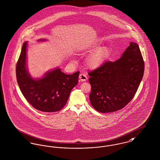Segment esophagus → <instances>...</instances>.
<instances>
[{
	"mask_svg": "<svg viewBox=\"0 0 160 160\" xmlns=\"http://www.w3.org/2000/svg\"><path fill=\"white\" fill-rule=\"evenodd\" d=\"M79 79L82 82H85L88 79V78H87V76L85 74H84V73H81L80 75H79Z\"/></svg>",
	"mask_w": 160,
	"mask_h": 160,
	"instance_id": "esophagus-1",
	"label": "esophagus"
}]
</instances>
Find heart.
I'll return each mask as SVG.
<instances>
[{"instance_id":"obj_1","label":"heart","mask_w":160,"mask_h":160,"mask_svg":"<svg viewBox=\"0 0 160 160\" xmlns=\"http://www.w3.org/2000/svg\"><path fill=\"white\" fill-rule=\"evenodd\" d=\"M90 50L94 51L88 57L86 64L91 69H97L102 66L110 55V49L106 47H102L100 44L96 43L90 47ZM85 51V49H81L80 52Z\"/></svg>"}]
</instances>
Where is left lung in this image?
<instances>
[{
	"instance_id": "obj_1",
	"label": "left lung",
	"mask_w": 160,
	"mask_h": 160,
	"mask_svg": "<svg viewBox=\"0 0 160 160\" xmlns=\"http://www.w3.org/2000/svg\"><path fill=\"white\" fill-rule=\"evenodd\" d=\"M144 63L138 44L131 42L122 56L106 62L89 72V95L94 109L102 113L122 109L136 93L144 74Z\"/></svg>"
}]
</instances>
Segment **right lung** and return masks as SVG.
Instances as JSON below:
<instances>
[{
    "label": "right lung",
    "mask_w": 160,
    "mask_h": 160,
    "mask_svg": "<svg viewBox=\"0 0 160 160\" xmlns=\"http://www.w3.org/2000/svg\"><path fill=\"white\" fill-rule=\"evenodd\" d=\"M27 47L25 42L16 65L17 81L22 93L29 103L38 111L46 112L60 111L66 104L71 90L78 84L80 72L69 75L56 68L47 72L42 78L34 79L27 68Z\"/></svg>",
    "instance_id": "add662e5"
}]
</instances>
